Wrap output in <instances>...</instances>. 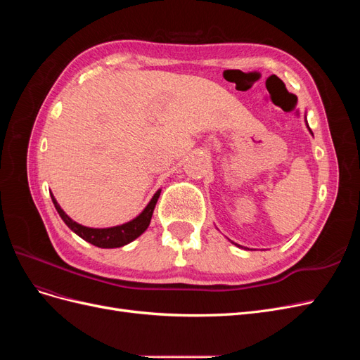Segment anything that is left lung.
I'll list each match as a JSON object with an SVG mask.
<instances>
[{
  "instance_id": "8db88e82",
  "label": "left lung",
  "mask_w": 360,
  "mask_h": 360,
  "mask_svg": "<svg viewBox=\"0 0 360 360\" xmlns=\"http://www.w3.org/2000/svg\"><path fill=\"white\" fill-rule=\"evenodd\" d=\"M307 126H308V122H307ZM308 129H309V126H308ZM309 132H311V134H312V130H311V129H309ZM237 246H238V248H242V246H240V245H237Z\"/></svg>"
}]
</instances>
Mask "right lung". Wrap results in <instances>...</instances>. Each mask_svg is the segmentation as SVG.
Wrapping results in <instances>:
<instances>
[{"instance_id":"right-lung-1","label":"right lung","mask_w":360,"mask_h":360,"mask_svg":"<svg viewBox=\"0 0 360 360\" xmlns=\"http://www.w3.org/2000/svg\"><path fill=\"white\" fill-rule=\"evenodd\" d=\"M159 195H160V189L153 195V198L150 200L146 209L141 212L135 217V219L129 221L123 225H117V226H111V228H89V226H84L78 222H75L66 213H64V210L61 209L57 200L53 198L52 193H51V198H52L53 205H56L58 214L61 216V219L75 234H78L81 238H84L85 242H89L97 248L112 249V248H122L130 242H134L136 237H139L147 230L150 225V221H151V216H153V210L156 207Z\"/></svg>"}]
</instances>
